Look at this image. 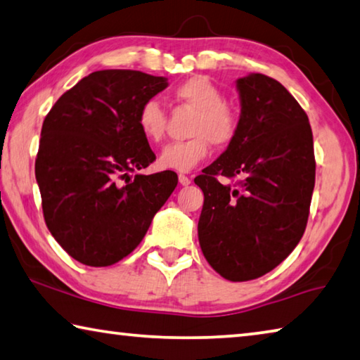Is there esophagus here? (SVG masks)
I'll use <instances>...</instances> for the list:
<instances>
[{
	"label": "esophagus",
	"mask_w": 360,
	"mask_h": 360,
	"mask_svg": "<svg viewBox=\"0 0 360 360\" xmlns=\"http://www.w3.org/2000/svg\"><path fill=\"white\" fill-rule=\"evenodd\" d=\"M191 178H188V176H186V174H179V184L181 186H188L191 184Z\"/></svg>",
	"instance_id": "34e87169"
}]
</instances>
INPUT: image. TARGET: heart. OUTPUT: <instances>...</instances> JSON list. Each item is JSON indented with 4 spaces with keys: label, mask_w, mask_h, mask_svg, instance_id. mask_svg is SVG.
<instances>
[{
    "label": "heart",
    "mask_w": 360,
    "mask_h": 360,
    "mask_svg": "<svg viewBox=\"0 0 360 360\" xmlns=\"http://www.w3.org/2000/svg\"><path fill=\"white\" fill-rule=\"evenodd\" d=\"M174 96L181 103L195 109L186 141L169 143L158 155V167L163 169L187 173L210 154L211 143L227 146L238 130V119L229 105H225L222 90L206 76H193L174 89ZM136 125L150 143L160 141L165 133V111L160 101L149 98L141 103L136 115Z\"/></svg>",
    "instance_id": "obj_1"
}]
</instances>
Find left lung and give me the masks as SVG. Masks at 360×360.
Here are the masks:
<instances>
[{"mask_svg":"<svg viewBox=\"0 0 360 360\" xmlns=\"http://www.w3.org/2000/svg\"><path fill=\"white\" fill-rule=\"evenodd\" d=\"M236 135L195 178L205 195L198 241L219 275L249 281L281 264L303 236L316 162L308 115L284 85L251 72L236 79ZM217 175L242 181L221 185Z\"/></svg>","mask_w":360,"mask_h":360,"instance_id":"left-lung-1","label":"left lung"}]
</instances>
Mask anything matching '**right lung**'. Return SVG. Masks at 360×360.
Here are the masks:
<instances>
[{"label": "right lung", "mask_w": 360, "mask_h": 360, "mask_svg": "<svg viewBox=\"0 0 360 360\" xmlns=\"http://www.w3.org/2000/svg\"><path fill=\"white\" fill-rule=\"evenodd\" d=\"M167 87V77L141 71H95L46 115L34 163L42 212L58 245L84 265L127 257L178 186L174 172L130 176L155 160L138 109Z\"/></svg>", "instance_id": "1"}]
</instances>
